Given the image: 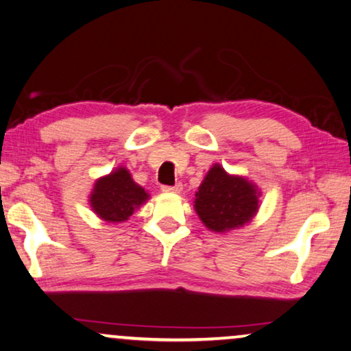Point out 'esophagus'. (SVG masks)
<instances>
[{"instance_id":"34e87169","label":"esophagus","mask_w":351,"mask_h":351,"mask_svg":"<svg viewBox=\"0 0 351 351\" xmlns=\"http://www.w3.org/2000/svg\"><path fill=\"white\" fill-rule=\"evenodd\" d=\"M163 193H181L183 191V184L176 183L175 186H162Z\"/></svg>"}]
</instances>
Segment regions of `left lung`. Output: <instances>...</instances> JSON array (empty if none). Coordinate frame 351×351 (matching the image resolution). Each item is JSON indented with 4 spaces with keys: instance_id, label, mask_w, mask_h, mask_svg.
<instances>
[{
    "instance_id": "8db88e82",
    "label": "left lung",
    "mask_w": 351,
    "mask_h": 351,
    "mask_svg": "<svg viewBox=\"0 0 351 351\" xmlns=\"http://www.w3.org/2000/svg\"><path fill=\"white\" fill-rule=\"evenodd\" d=\"M194 207L208 230L224 232L250 221L258 210V193L245 178L213 165L195 193Z\"/></svg>"
}]
</instances>
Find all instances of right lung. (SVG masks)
<instances>
[{"mask_svg":"<svg viewBox=\"0 0 351 351\" xmlns=\"http://www.w3.org/2000/svg\"><path fill=\"white\" fill-rule=\"evenodd\" d=\"M147 197L146 191L134 183L127 168H117L109 176L96 181L90 204L104 221L120 223L127 221L134 208Z\"/></svg>","mask_w":351,"mask_h":351,"instance_id":"obj_1","label":"right lung"}]
</instances>
